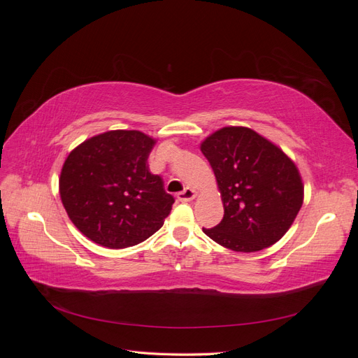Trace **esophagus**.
<instances>
[{
	"label": "esophagus",
	"instance_id": "34e87169",
	"mask_svg": "<svg viewBox=\"0 0 358 358\" xmlns=\"http://www.w3.org/2000/svg\"><path fill=\"white\" fill-rule=\"evenodd\" d=\"M196 196H197V191H196V189L185 188L182 192L178 194V200H179V201H183V203H187V201H191V200L196 199Z\"/></svg>",
	"mask_w": 358,
	"mask_h": 358
}]
</instances>
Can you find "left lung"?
Segmentation results:
<instances>
[{"label": "left lung", "mask_w": 358, "mask_h": 358, "mask_svg": "<svg viewBox=\"0 0 358 358\" xmlns=\"http://www.w3.org/2000/svg\"><path fill=\"white\" fill-rule=\"evenodd\" d=\"M224 204V218L203 229L236 252H257L282 237L303 204V182L284 152L246 127H224L203 140Z\"/></svg>", "instance_id": "1"}]
</instances>
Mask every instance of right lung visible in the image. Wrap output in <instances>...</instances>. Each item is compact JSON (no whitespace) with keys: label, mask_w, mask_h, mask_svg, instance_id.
Instances as JSON below:
<instances>
[{"label":"right lung","mask_w":358,"mask_h":358,"mask_svg":"<svg viewBox=\"0 0 358 358\" xmlns=\"http://www.w3.org/2000/svg\"><path fill=\"white\" fill-rule=\"evenodd\" d=\"M157 140L137 129H115L85 140L64 162L59 196L82 234L121 249L158 231L175 203L149 171Z\"/></svg>","instance_id":"right-lung-1"}]
</instances>
